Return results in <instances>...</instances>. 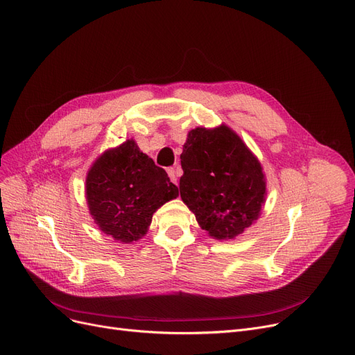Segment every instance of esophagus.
Returning <instances> with one entry per match:
<instances>
[{"label":"esophagus","instance_id":"1","mask_svg":"<svg viewBox=\"0 0 355 355\" xmlns=\"http://www.w3.org/2000/svg\"><path fill=\"white\" fill-rule=\"evenodd\" d=\"M166 171H168V175H169V178H171V181H173L174 184H177L178 177H180V174H181V169H180L178 166H175V168H168Z\"/></svg>","mask_w":355,"mask_h":355}]
</instances>
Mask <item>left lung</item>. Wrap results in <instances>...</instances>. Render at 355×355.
<instances>
[{
    "label": "left lung",
    "mask_w": 355,
    "mask_h": 355,
    "mask_svg": "<svg viewBox=\"0 0 355 355\" xmlns=\"http://www.w3.org/2000/svg\"><path fill=\"white\" fill-rule=\"evenodd\" d=\"M180 194L214 239H234L258 219L266 202L263 166L225 125L189 132L181 153Z\"/></svg>",
    "instance_id": "obj_1"
}]
</instances>
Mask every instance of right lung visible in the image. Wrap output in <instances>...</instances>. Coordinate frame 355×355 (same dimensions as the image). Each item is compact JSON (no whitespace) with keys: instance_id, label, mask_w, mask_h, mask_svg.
Returning <instances> with one entry per match:
<instances>
[{"instance_id":"obj_1","label":"right lung","mask_w":355,"mask_h":355,"mask_svg":"<svg viewBox=\"0 0 355 355\" xmlns=\"http://www.w3.org/2000/svg\"><path fill=\"white\" fill-rule=\"evenodd\" d=\"M85 194L89 214L101 232L130 243L146 235L153 213L178 196V187L164 168L128 139L92 164Z\"/></svg>"}]
</instances>
